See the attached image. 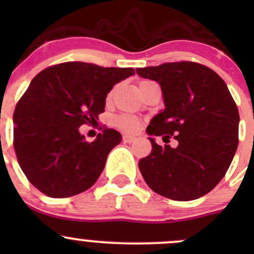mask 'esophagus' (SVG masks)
Wrapping results in <instances>:
<instances>
[{"label":"esophagus","mask_w":254,"mask_h":254,"mask_svg":"<svg viewBox=\"0 0 254 254\" xmlns=\"http://www.w3.org/2000/svg\"><path fill=\"white\" fill-rule=\"evenodd\" d=\"M123 141L127 142V143H131V142L136 141V137L131 136V135H124V136H123Z\"/></svg>","instance_id":"1"}]
</instances>
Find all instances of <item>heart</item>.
I'll return each instance as SVG.
<instances>
[{
  "label": "heart",
  "mask_w": 254,
  "mask_h": 254,
  "mask_svg": "<svg viewBox=\"0 0 254 254\" xmlns=\"http://www.w3.org/2000/svg\"><path fill=\"white\" fill-rule=\"evenodd\" d=\"M145 82H148V81H142L141 83H145ZM114 123L119 129H122L123 131H127V132H135L137 131L140 127L139 120L135 119V118L132 117H125V115L124 117L115 118Z\"/></svg>",
  "instance_id": "obj_1"
}]
</instances>
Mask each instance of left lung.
Listing matches in <instances>:
<instances>
[{
	"label": "left lung",
	"instance_id": "1",
	"mask_svg": "<svg viewBox=\"0 0 254 254\" xmlns=\"http://www.w3.org/2000/svg\"><path fill=\"white\" fill-rule=\"evenodd\" d=\"M136 73L160 84L165 103L146 129L152 151L139 162L143 179L173 200L205 195L224 178L238 145L240 114L226 83L211 68L190 61ZM161 134L166 142L175 137L179 145L160 146L154 136Z\"/></svg>",
	"mask_w": 254,
	"mask_h": 254
}]
</instances>
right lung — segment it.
Segmentation results:
<instances>
[{"mask_svg":"<svg viewBox=\"0 0 254 254\" xmlns=\"http://www.w3.org/2000/svg\"><path fill=\"white\" fill-rule=\"evenodd\" d=\"M135 75L131 67H102L81 61L38 73L13 115L14 150L30 183L51 198H67L91 188L122 134L104 129L92 142L79 132L106 108L113 86Z\"/></svg>","mask_w":254,"mask_h":254,"instance_id":"1","label":"right lung"}]
</instances>
